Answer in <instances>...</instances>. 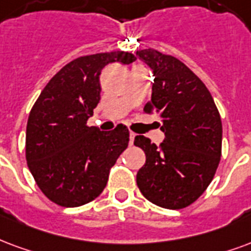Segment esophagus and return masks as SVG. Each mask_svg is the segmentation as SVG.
<instances>
[{
	"instance_id": "34e87169",
	"label": "esophagus",
	"mask_w": 251,
	"mask_h": 251,
	"mask_svg": "<svg viewBox=\"0 0 251 251\" xmlns=\"http://www.w3.org/2000/svg\"><path fill=\"white\" fill-rule=\"evenodd\" d=\"M134 138H135V134L133 133V131H130V142H129V144L133 145V142H134Z\"/></svg>"
}]
</instances>
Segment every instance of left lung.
<instances>
[{"instance_id":"obj_1","label":"left lung","mask_w":251,"mask_h":251,"mask_svg":"<svg viewBox=\"0 0 251 251\" xmlns=\"http://www.w3.org/2000/svg\"><path fill=\"white\" fill-rule=\"evenodd\" d=\"M153 69V94L144 107L159 117L165 140L159 146L137 135L146 162L137 185L151 203L178 210L192 205L214 178L222 154L220 111L205 83L186 65L155 49L137 50Z\"/></svg>"}]
</instances>
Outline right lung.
<instances>
[{"label":"right lung","instance_id":"obj_1","mask_svg":"<svg viewBox=\"0 0 251 251\" xmlns=\"http://www.w3.org/2000/svg\"><path fill=\"white\" fill-rule=\"evenodd\" d=\"M135 55L110 51L74 59L50 79L27 118V168L46 198L64 207L96 200L110 169L127 148L129 130L117 125L101 131L88 118L101 98L100 74L113 62L131 64Z\"/></svg>","mask_w":251,"mask_h":251}]
</instances>
